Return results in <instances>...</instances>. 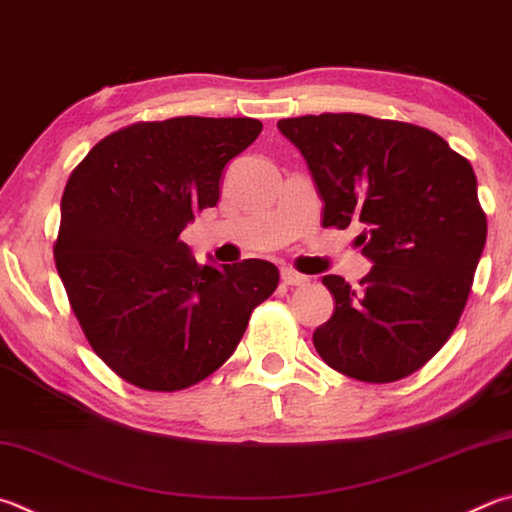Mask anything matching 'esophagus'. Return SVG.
Listing matches in <instances>:
<instances>
[{
  "label": "esophagus",
  "instance_id": "34e87169",
  "mask_svg": "<svg viewBox=\"0 0 512 512\" xmlns=\"http://www.w3.org/2000/svg\"><path fill=\"white\" fill-rule=\"evenodd\" d=\"M282 282L286 286H302V284L309 282V277L293 271V268H284V271H282Z\"/></svg>",
  "mask_w": 512,
  "mask_h": 512
}]
</instances>
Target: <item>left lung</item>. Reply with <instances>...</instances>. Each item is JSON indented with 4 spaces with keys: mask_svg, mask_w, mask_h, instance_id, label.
Returning <instances> with one entry per match:
<instances>
[{
    "mask_svg": "<svg viewBox=\"0 0 512 512\" xmlns=\"http://www.w3.org/2000/svg\"><path fill=\"white\" fill-rule=\"evenodd\" d=\"M324 201L322 226L358 224L371 271L356 288L324 275L336 311L313 333L331 369L394 383L439 351L486 246L472 165L430 129L362 114L284 118Z\"/></svg>",
    "mask_w": 512,
    "mask_h": 512,
    "instance_id": "obj_1",
    "label": "left lung"
}]
</instances>
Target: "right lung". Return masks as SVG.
Instances as JSON below:
<instances>
[{
  "label": "right lung",
  "instance_id": "1",
  "mask_svg": "<svg viewBox=\"0 0 512 512\" xmlns=\"http://www.w3.org/2000/svg\"><path fill=\"white\" fill-rule=\"evenodd\" d=\"M255 118L136 123L91 150L60 203L55 266L91 349L120 378L176 392L219 369L280 282L264 259L197 264L183 228L215 208Z\"/></svg>",
  "mask_w": 512,
  "mask_h": 512
}]
</instances>
